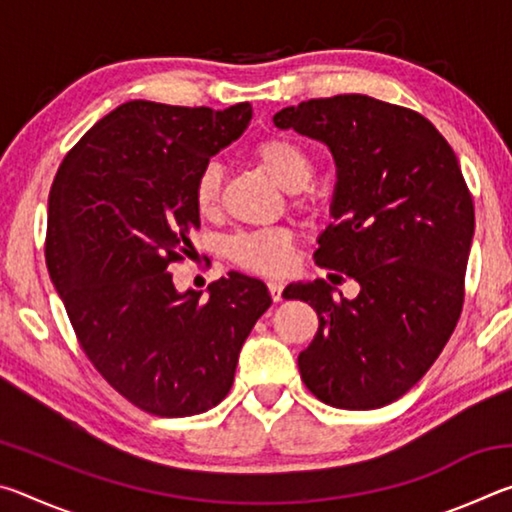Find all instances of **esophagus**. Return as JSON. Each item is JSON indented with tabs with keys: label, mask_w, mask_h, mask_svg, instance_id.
<instances>
[{
	"label": "esophagus",
	"mask_w": 512,
	"mask_h": 512,
	"mask_svg": "<svg viewBox=\"0 0 512 512\" xmlns=\"http://www.w3.org/2000/svg\"><path fill=\"white\" fill-rule=\"evenodd\" d=\"M282 291H284V284L282 282H277V280L268 282V293H271L273 302H280L282 300Z\"/></svg>",
	"instance_id": "34e87169"
}]
</instances>
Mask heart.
<instances>
[{
	"label": "heart",
	"mask_w": 512,
	"mask_h": 512,
	"mask_svg": "<svg viewBox=\"0 0 512 512\" xmlns=\"http://www.w3.org/2000/svg\"><path fill=\"white\" fill-rule=\"evenodd\" d=\"M255 160L284 192H300L314 178V162L298 142L289 137H268L253 149ZM198 214L210 216L219 207L221 198V167L205 164L198 171L192 189ZM309 205L307 201H300ZM225 253L239 268L253 273L277 275L287 271L293 255V235L287 228H262L239 232L225 244Z\"/></svg>",
	"instance_id": "b5f03b06"
}]
</instances>
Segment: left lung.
<instances>
[{
    "label": "left lung",
    "mask_w": 512,
    "mask_h": 512,
    "mask_svg": "<svg viewBox=\"0 0 512 512\" xmlns=\"http://www.w3.org/2000/svg\"><path fill=\"white\" fill-rule=\"evenodd\" d=\"M273 124L323 142L336 164L314 259L359 282L336 300L325 280L289 284L318 332L300 352L305 386L336 409H381L411 391L443 352L463 309L474 205L461 167L429 119L339 94L275 112Z\"/></svg>",
    "instance_id": "8db88e82"
}]
</instances>
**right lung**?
<instances>
[{"label": "right lung", "instance_id": "add662e5", "mask_svg": "<svg viewBox=\"0 0 512 512\" xmlns=\"http://www.w3.org/2000/svg\"><path fill=\"white\" fill-rule=\"evenodd\" d=\"M250 117V103H121L65 155L51 185L47 268L81 348L119 395L160 418L219 404L271 307L266 284L244 273L212 282L205 300L180 293L169 273L201 228L198 171Z\"/></svg>", "mask_w": 512, "mask_h": 512}]
</instances>
